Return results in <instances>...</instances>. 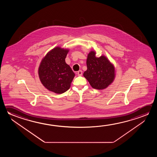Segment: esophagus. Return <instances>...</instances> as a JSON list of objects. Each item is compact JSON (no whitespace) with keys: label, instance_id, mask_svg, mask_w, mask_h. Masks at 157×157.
I'll return each instance as SVG.
<instances>
[{"label":"esophagus","instance_id":"esophagus-1","mask_svg":"<svg viewBox=\"0 0 157 157\" xmlns=\"http://www.w3.org/2000/svg\"><path fill=\"white\" fill-rule=\"evenodd\" d=\"M77 75L79 76H82V70H79V71H78Z\"/></svg>","mask_w":157,"mask_h":157}]
</instances>
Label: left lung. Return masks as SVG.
<instances>
[{
	"mask_svg": "<svg viewBox=\"0 0 157 157\" xmlns=\"http://www.w3.org/2000/svg\"><path fill=\"white\" fill-rule=\"evenodd\" d=\"M96 52H91L87 55V70L83 75L94 89L102 90L113 82L116 77L115 67L104 55L96 57Z\"/></svg>",
	"mask_w": 157,
	"mask_h": 157,
	"instance_id": "1",
	"label": "left lung"
}]
</instances>
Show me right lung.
Masks as SVG:
<instances>
[{"label":"right lung","mask_w":157,"mask_h":157,"mask_svg":"<svg viewBox=\"0 0 157 157\" xmlns=\"http://www.w3.org/2000/svg\"><path fill=\"white\" fill-rule=\"evenodd\" d=\"M69 50L59 46L54 48L46 54L39 67V77L42 84L58 94L70 89L75 77V73L65 61Z\"/></svg>","instance_id":"add662e5"}]
</instances>
